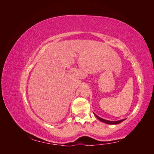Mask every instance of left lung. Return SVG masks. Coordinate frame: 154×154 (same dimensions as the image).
Listing matches in <instances>:
<instances>
[{
    "label": "left lung",
    "instance_id": "left-lung-1",
    "mask_svg": "<svg viewBox=\"0 0 154 154\" xmlns=\"http://www.w3.org/2000/svg\"><path fill=\"white\" fill-rule=\"evenodd\" d=\"M94 114L95 115L96 117L100 121H101V122H103V123H107V124H109V125H116V124H118V123H120L121 122H123L124 120H125V119H122V120H119V121H116V122H111V121H108V120H106V119H102L101 118H100L99 116H97L96 114L94 113Z\"/></svg>",
    "mask_w": 154,
    "mask_h": 154
}]
</instances>
